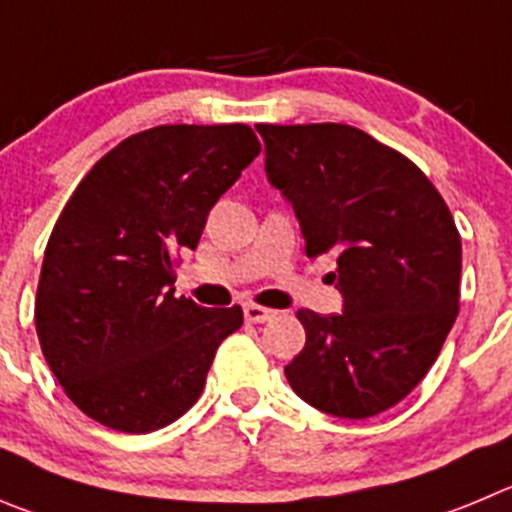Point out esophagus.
I'll list each match as a JSON object with an SVG mask.
<instances>
[{"label": "esophagus", "mask_w": 512, "mask_h": 512, "mask_svg": "<svg viewBox=\"0 0 512 512\" xmlns=\"http://www.w3.org/2000/svg\"><path fill=\"white\" fill-rule=\"evenodd\" d=\"M275 315H278V310L262 308V305H257V303H247V305H245V321H250V323L272 321Z\"/></svg>", "instance_id": "esophagus-1"}]
</instances>
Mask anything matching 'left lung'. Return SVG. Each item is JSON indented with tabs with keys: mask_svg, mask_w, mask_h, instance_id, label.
I'll return each mask as SVG.
<instances>
[{
	"mask_svg": "<svg viewBox=\"0 0 512 512\" xmlns=\"http://www.w3.org/2000/svg\"><path fill=\"white\" fill-rule=\"evenodd\" d=\"M255 128L267 179L293 204L305 252L336 255L343 295V313L298 310L305 348L285 376L333 417L386 412L427 376L460 310L455 219L417 164L361 128Z\"/></svg>",
	"mask_w": 512,
	"mask_h": 512,
	"instance_id": "8db88e82",
	"label": "left lung"
}]
</instances>
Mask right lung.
<instances>
[{"label": "right lung", "instance_id": "1", "mask_svg": "<svg viewBox=\"0 0 512 512\" xmlns=\"http://www.w3.org/2000/svg\"><path fill=\"white\" fill-rule=\"evenodd\" d=\"M260 154L245 123L133 133L85 174L47 242L35 300L42 353L75 407L146 434L194 407L242 308L174 295L176 252Z\"/></svg>", "mask_w": 512, "mask_h": 512}]
</instances>
